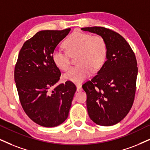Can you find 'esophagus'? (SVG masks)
I'll return each mask as SVG.
<instances>
[{
    "mask_svg": "<svg viewBox=\"0 0 150 150\" xmlns=\"http://www.w3.org/2000/svg\"><path fill=\"white\" fill-rule=\"evenodd\" d=\"M77 91H82V88H81V85L77 84Z\"/></svg>",
    "mask_w": 150,
    "mask_h": 150,
    "instance_id": "esophagus-1",
    "label": "esophagus"
}]
</instances>
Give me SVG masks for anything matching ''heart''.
<instances>
[{"label":"heart","mask_w":150,"mask_h":150,"mask_svg":"<svg viewBox=\"0 0 150 150\" xmlns=\"http://www.w3.org/2000/svg\"><path fill=\"white\" fill-rule=\"evenodd\" d=\"M66 51L55 49L52 54L53 63L63 71L69 69L70 57H76L77 66L71 68L64 75V79L73 82H81L102 68L107 54V43L100 35L74 32L64 41Z\"/></svg>","instance_id":"1"}]
</instances>
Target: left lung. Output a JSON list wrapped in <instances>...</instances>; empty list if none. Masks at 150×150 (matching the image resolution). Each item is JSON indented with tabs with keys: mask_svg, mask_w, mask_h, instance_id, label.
<instances>
[{
	"mask_svg": "<svg viewBox=\"0 0 150 150\" xmlns=\"http://www.w3.org/2000/svg\"><path fill=\"white\" fill-rule=\"evenodd\" d=\"M105 39L107 60L97 75L82 85L89 117L101 126L117 124L133 105L138 75L134 52L118 33L103 27L81 28Z\"/></svg>",
	"mask_w": 150,
	"mask_h": 150,
	"instance_id": "8db88e82",
	"label": "left lung"
}]
</instances>
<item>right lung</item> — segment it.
Here are the masks:
<instances>
[{"instance_id":"add662e5","label":"right lung","mask_w":150,"mask_h":150,"mask_svg":"<svg viewBox=\"0 0 150 150\" xmlns=\"http://www.w3.org/2000/svg\"><path fill=\"white\" fill-rule=\"evenodd\" d=\"M71 28L39 31L24 43L14 69V81L21 106L39 125L53 127L69 116L76 86L71 81L57 85L61 76L52 54Z\"/></svg>"}]
</instances>
